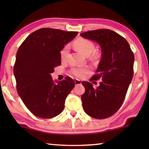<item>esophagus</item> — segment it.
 I'll return each instance as SVG.
<instances>
[{"label":"esophagus","mask_w":149,"mask_h":149,"mask_svg":"<svg viewBox=\"0 0 149 149\" xmlns=\"http://www.w3.org/2000/svg\"><path fill=\"white\" fill-rule=\"evenodd\" d=\"M75 85H81V81L79 79H75Z\"/></svg>","instance_id":"obj_1"}]
</instances>
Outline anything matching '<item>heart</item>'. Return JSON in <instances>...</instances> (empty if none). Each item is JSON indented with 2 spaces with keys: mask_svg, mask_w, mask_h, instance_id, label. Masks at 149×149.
Returning <instances> with one entry per match:
<instances>
[{
  "mask_svg": "<svg viewBox=\"0 0 149 149\" xmlns=\"http://www.w3.org/2000/svg\"><path fill=\"white\" fill-rule=\"evenodd\" d=\"M75 47L81 52L85 56H89V55L94 51L95 45L89 40L80 38L77 39L75 41ZM69 50V47L66 45L60 51V57L62 59H65L66 57L68 52ZM88 72L87 68H74L71 70V73L74 75L75 77L82 78Z\"/></svg>",
  "mask_w": 149,
  "mask_h": 149,
  "instance_id": "obj_1",
  "label": "heart"
}]
</instances>
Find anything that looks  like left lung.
Wrapping results in <instances>:
<instances>
[{
    "label": "left lung",
    "mask_w": 149,
    "mask_h": 149,
    "mask_svg": "<svg viewBox=\"0 0 149 149\" xmlns=\"http://www.w3.org/2000/svg\"><path fill=\"white\" fill-rule=\"evenodd\" d=\"M97 42L101 49V59L93 80L101 78L100 85L83 81L85 91L81 95L86 114L96 119H104L119 110L125 99L133 75L134 54L127 41L116 32L97 29L80 34Z\"/></svg>",
    "instance_id": "8db88e82"
}]
</instances>
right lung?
Wrapping results in <instances>:
<instances>
[{
	"label": "right lung",
	"mask_w": 149,
	"mask_h": 149,
	"mask_svg": "<svg viewBox=\"0 0 149 149\" xmlns=\"http://www.w3.org/2000/svg\"><path fill=\"white\" fill-rule=\"evenodd\" d=\"M77 33L42 28L30 34L17 50L14 67L17 91L37 117L52 118L64 110L65 99L75 86L74 79L53 81L50 74L61 64V50Z\"/></svg>",
	"instance_id": "1"
}]
</instances>
